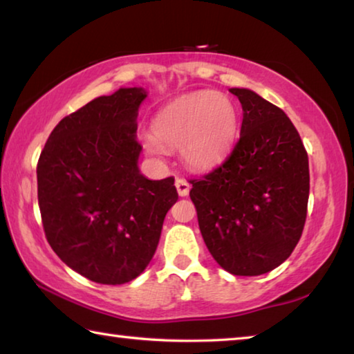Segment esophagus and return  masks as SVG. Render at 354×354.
Returning <instances> with one entry per match:
<instances>
[{
    "instance_id": "esophagus-1",
    "label": "esophagus",
    "mask_w": 354,
    "mask_h": 354,
    "mask_svg": "<svg viewBox=\"0 0 354 354\" xmlns=\"http://www.w3.org/2000/svg\"><path fill=\"white\" fill-rule=\"evenodd\" d=\"M175 185H176V190H178L179 196H185V195H189L190 184H189L187 181H185L184 178H176V183H175Z\"/></svg>"
}]
</instances>
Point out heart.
I'll return each mask as SVG.
<instances>
[{"mask_svg": "<svg viewBox=\"0 0 354 354\" xmlns=\"http://www.w3.org/2000/svg\"><path fill=\"white\" fill-rule=\"evenodd\" d=\"M145 147L154 154L179 148L192 169H209L225 158L237 136V111L230 97L211 91L184 95L153 118Z\"/></svg>", "mask_w": 354, "mask_h": 354, "instance_id": "1", "label": "heart"}]
</instances>
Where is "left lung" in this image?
<instances>
[{
    "label": "left lung",
    "mask_w": 354,
    "mask_h": 354,
    "mask_svg": "<svg viewBox=\"0 0 354 354\" xmlns=\"http://www.w3.org/2000/svg\"><path fill=\"white\" fill-rule=\"evenodd\" d=\"M241 137L207 175L192 179L201 236L221 268L257 277L281 266L301 237L309 200V160L283 109L248 88Z\"/></svg>",
    "instance_id": "8db88e82"
}]
</instances>
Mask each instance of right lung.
<instances>
[{"label": "right lung", "mask_w": 354, "mask_h": 354, "mask_svg": "<svg viewBox=\"0 0 354 354\" xmlns=\"http://www.w3.org/2000/svg\"><path fill=\"white\" fill-rule=\"evenodd\" d=\"M145 98L133 87L92 100L57 123L37 162L46 241L93 283L117 286L139 277L178 201L175 178L151 181L137 167L136 120Z\"/></svg>", "instance_id": "obj_1"}]
</instances>
